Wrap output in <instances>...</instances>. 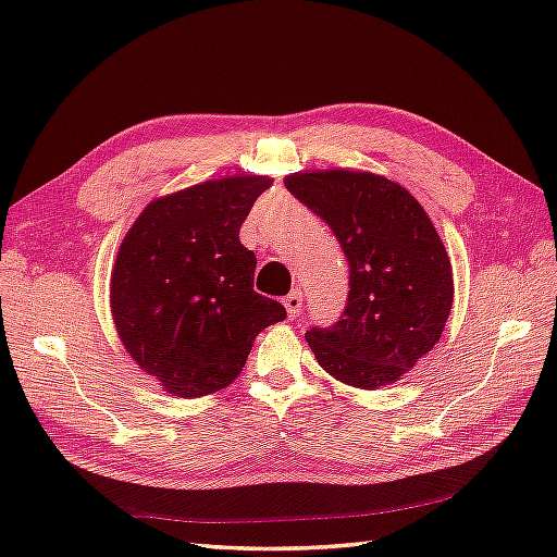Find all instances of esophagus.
I'll use <instances>...</instances> for the list:
<instances>
[{
	"label": "esophagus",
	"instance_id": "34e87169",
	"mask_svg": "<svg viewBox=\"0 0 557 557\" xmlns=\"http://www.w3.org/2000/svg\"><path fill=\"white\" fill-rule=\"evenodd\" d=\"M301 301H304V297H301L299 289H294V292L287 294V297H285V309H287L289 318H297L301 313Z\"/></svg>",
	"mask_w": 557,
	"mask_h": 557
}]
</instances>
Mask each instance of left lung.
<instances>
[{
	"mask_svg": "<svg viewBox=\"0 0 557 557\" xmlns=\"http://www.w3.org/2000/svg\"><path fill=\"white\" fill-rule=\"evenodd\" d=\"M285 186L349 260L345 313L306 333L318 363L361 389L399 381L435 347L453 309V265L431 218L405 186L373 172L306 170Z\"/></svg>",
	"mask_w": 557,
	"mask_h": 557,
	"instance_id": "1",
	"label": "left lung"
}]
</instances>
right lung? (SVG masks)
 Listing matches in <instances>:
<instances>
[{"label":"right lung","mask_w":557,"mask_h":557,"mask_svg":"<svg viewBox=\"0 0 557 557\" xmlns=\"http://www.w3.org/2000/svg\"><path fill=\"white\" fill-rule=\"evenodd\" d=\"M270 176L234 174L160 196L128 227L110 309L124 349L164 393L194 399L242 373L260 330L287 318L253 289L239 230Z\"/></svg>","instance_id":"1"}]
</instances>
